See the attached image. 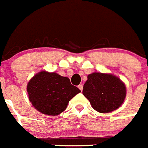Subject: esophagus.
Here are the masks:
<instances>
[{
    "instance_id": "esophagus-1",
    "label": "esophagus",
    "mask_w": 148,
    "mask_h": 148,
    "mask_svg": "<svg viewBox=\"0 0 148 148\" xmlns=\"http://www.w3.org/2000/svg\"><path fill=\"white\" fill-rule=\"evenodd\" d=\"M78 88H79L81 91H82V89H83V86H82V84H80V85H79V86H78Z\"/></svg>"
}]
</instances>
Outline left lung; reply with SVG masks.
I'll list each match as a JSON object with an SVG mask.
<instances>
[{
	"label": "left lung",
	"instance_id": "left-lung-1",
	"mask_svg": "<svg viewBox=\"0 0 148 148\" xmlns=\"http://www.w3.org/2000/svg\"><path fill=\"white\" fill-rule=\"evenodd\" d=\"M82 94L95 110L108 113L121 106L126 95V88L125 84L114 75L94 73L88 75Z\"/></svg>",
	"mask_w": 148,
	"mask_h": 148
}]
</instances>
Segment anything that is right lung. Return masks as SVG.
Instances as JSON below:
<instances>
[{
  "label": "right lung",
  "instance_id": "1",
  "mask_svg": "<svg viewBox=\"0 0 148 148\" xmlns=\"http://www.w3.org/2000/svg\"><path fill=\"white\" fill-rule=\"evenodd\" d=\"M80 92L69 78L45 71L34 75L27 85L32 105L40 112L49 115H57L65 111L69 100Z\"/></svg>",
  "mask_w": 148,
  "mask_h": 148
}]
</instances>
